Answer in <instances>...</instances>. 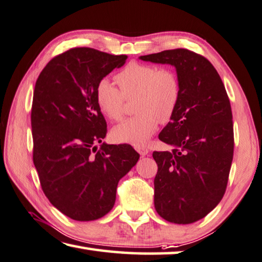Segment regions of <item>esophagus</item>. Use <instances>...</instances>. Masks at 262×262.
Returning <instances> with one entry per match:
<instances>
[{"label":"esophagus","mask_w":262,"mask_h":262,"mask_svg":"<svg viewBox=\"0 0 262 262\" xmlns=\"http://www.w3.org/2000/svg\"><path fill=\"white\" fill-rule=\"evenodd\" d=\"M136 149H137V152H138L141 155V157H145V155H147L149 153L148 148L144 147V146H143V147H141V146H140V147H136Z\"/></svg>","instance_id":"esophagus-1"}]
</instances>
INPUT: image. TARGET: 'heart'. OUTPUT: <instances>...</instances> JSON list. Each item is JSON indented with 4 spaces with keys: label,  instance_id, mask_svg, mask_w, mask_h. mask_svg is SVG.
I'll use <instances>...</instances> for the list:
<instances>
[{
    "label": "heart",
    "instance_id": "b5f03b06",
    "mask_svg": "<svg viewBox=\"0 0 262 262\" xmlns=\"http://www.w3.org/2000/svg\"><path fill=\"white\" fill-rule=\"evenodd\" d=\"M116 79L119 89L109 79L99 81L95 90L98 108L107 118L118 121L124 114L125 99L137 98V115L115 126L112 138L136 147L145 146L157 131L159 122H169L175 113L181 96L178 77L168 68L130 63Z\"/></svg>",
    "mask_w": 262,
    "mask_h": 262
}]
</instances>
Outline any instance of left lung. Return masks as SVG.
Returning a JSON list of instances; mask_svg holds the SVG:
<instances>
[{
    "label": "left lung",
    "mask_w": 262,
    "mask_h": 262,
    "mask_svg": "<svg viewBox=\"0 0 262 262\" xmlns=\"http://www.w3.org/2000/svg\"><path fill=\"white\" fill-rule=\"evenodd\" d=\"M146 62L170 64L181 84L180 102L159 139L171 147L154 152V206L168 222L189 224L222 200L233 157V124L226 87L213 64L178 48L145 55Z\"/></svg>",
    "instance_id": "1"
}]
</instances>
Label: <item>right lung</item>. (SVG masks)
Wrapping results in <instances>:
<instances>
[{"instance_id":"obj_1","label":"right lung","mask_w":262,"mask_h":262,"mask_svg":"<svg viewBox=\"0 0 262 262\" xmlns=\"http://www.w3.org/2000/svg\"><path fill=\"white\" fill-rule=\"evenodd\" d=\"M126 58L72 48L49 61L35 82L33 163L50 204L76 221L109 213L119 180L139 160L130 145L102 143L107 123L95 100L99 81ZM96 143L101 144L100 150Z\"/></svg>"}]
</instances>
